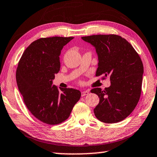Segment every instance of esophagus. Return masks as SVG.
I'll use <instances>...</instances> for the list:
<instances>
[{"instance_id":"34e87169","label":"esophagus","mask_w":157,"mask_h":157,"mask_svg":"<svg viewBox=\"0 0 157 157\" xmlns=\"http://www.w3.org/2000/svg\"><path fill=\"white\" fill-rule=\"evenodd\" d=\"M89 93H90L89 91H86H86H82V93H81V95H82V97H85V96L89 94Z\"/></svg>"}]
</instances>
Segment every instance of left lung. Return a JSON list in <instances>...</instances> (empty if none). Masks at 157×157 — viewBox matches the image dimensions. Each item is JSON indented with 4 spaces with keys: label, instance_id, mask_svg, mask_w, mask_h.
Here are the masks:
<instances>
[{
    "label": "left lung",
    "instance_id": "left-lung-1",
    "mask_svg": "<svg viewBox=\"0 0 157 157\" xmlns=\"http://www.w3.org/2000/svg\"><path fill=\"white\" fill-rule=\"evenodd\" d=\"M82 39L94 47L98 56L96 75L109 76L111 85L91 92L99 97L94 112L98 120L115 123L132 113L141 94L143 64L140 56L125 39L115 34L83 36Z\"/></svg>",
    "mask_w": 157,
    "mask_h": 157
}]
</instances>
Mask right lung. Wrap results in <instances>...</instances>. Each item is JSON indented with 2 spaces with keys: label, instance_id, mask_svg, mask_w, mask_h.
<instances>
[{
  "label": "right lung",
  "instance_id": "1",
  "mask_svg": "<svg viewBox=\"0 0 157 157\" xmlns=\"http://www.w3.org/2000/svg\"><path fill=\"white\" fill-rule=\"evenodd\" d=\"M74 37L41 38L23 53L16 71L19 91L32 115L44 123L57 125L71 115L81 97L80 91L60 89L53 85L60 71V55L65 45Z\"/></svg>",
  "mask_w": 157,
  "mask_h": 157
}]
</instances>
